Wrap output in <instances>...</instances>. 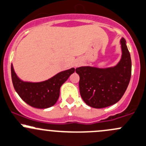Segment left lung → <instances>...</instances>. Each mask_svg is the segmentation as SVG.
<instances>
[{"label":"left lung","mask_w":146,"mask_h":146,"mask_svg":"<svg viewBox=\"0 0 146 146\" xmlns=\"http://www.w3.org/2000/svg\"><path fill=\"white\" fill-rule=\"evenodd\" d=\"M122 58L114 67L81 66L76 69L80 76V92L84 102L94 108L115 104L124 95L131 77V59L126 41L120 40Z\"/></svg>","instance_id":"left-lung-1"}]
</instances>
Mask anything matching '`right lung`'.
<instances>
[{
	"label": "right lung",
	"mask_w": 146,
	"mask_h": 146,
	"mask_svg": "<svg viewBox=\"0 0 146 146\" xmlns=\"http://www.w3.org/2000/svg\"><path fill=\"white\" fill-rule=\"evenodd\" d=\"M75 71L74 68L63 71L49 80L41 82H28L21 80L11 64V78L13 87L26 103L36 108L44 109L53 106L58 100L60 87Z\"/></svg>",
	"instance_id": "add662e5"
}]
</instances>
